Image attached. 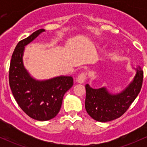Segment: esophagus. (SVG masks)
I'll return each mask as SVG.
<instances>
[{
	"label": "esophagus",
	"mask_w": 147,
	"mask_h": 147,
	"mask_svg": "<svg viewBox=\"0 0 147 147\" xmlns=\"http://www.w3.org/2000/svg\"><path fill=\"white\" fill-rule=\"evenodd\" d=\"M86 76H87V73H85V72H82V73L78 76V78H77V82L79 83H84V80H85L86 79Z\"/></svg>",
	"instance_id": "esophagus-1"
}]
</instances>
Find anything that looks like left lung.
Returning <instances> with one entry per match:
<instances>
[{"label":"left lung","instance_id":"8db88e82","mask_svg":"<svg viewBox=\"0 0 147 147\" xmlns=\"http://www.w3.org/2000/svg\"><path fill=\"white\" fill-rule=\"evenodd\" d=\"M134 79L121 92L111 94L106 87L93 89L87 84L85 109L88 115L96 121L106 122L120 117L139 94L143 82V70L136 68Z\"/></svg>","mask_w":147,"mask_h":147}]
</instances>
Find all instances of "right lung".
<instances>
[{
	"mask_svg": "<svg viewBox=\"0 0 147 147\" xmlns=\"http://www.w3.org/2000/svg\"><path fill=\"white\" fill-rule=\"evenodd\" d=\"M44 31L38 30L18 43L12 55L9 69V84L15 100L26 115L38 121L50 120L58 114L63 96L73 85L71 76L62 75L38 80L25 68L23 61L25 46Z\"/></svg>",
	"mask_w": 147,
	"mask_h": 147,
	"instance_id": "1",
	"label": "right lung"
}]
</instances>
